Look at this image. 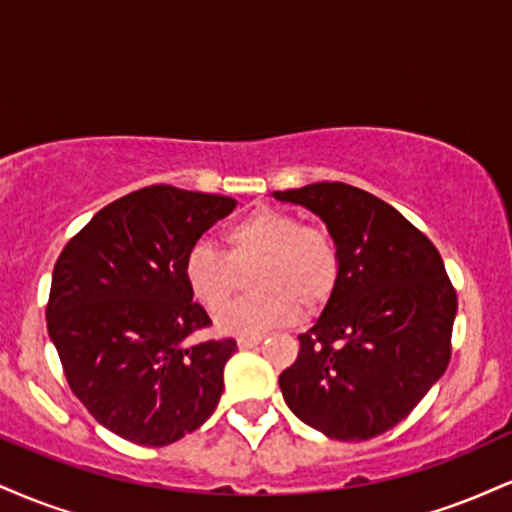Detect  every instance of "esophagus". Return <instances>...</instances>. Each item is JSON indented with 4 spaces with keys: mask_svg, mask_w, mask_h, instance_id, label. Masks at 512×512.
Returning <instances> with one entry per match:
<instances>
[{
    "mask_svg": "<svg viewBox=\"0 0 512 512\" xmlns=\"http://www.w3.org/2000/svg\"><path fill=\"white\" fill-rule=\"evenodd\" d=\"M260 342H262V334H252V337H240L238 346L240 349H252V346H257Z\"/></svg>",
    "mask_w": 512,
    "mask_h": 512,
    "instance_id": "1",
    "label": "esophagus"
}]
</instances>
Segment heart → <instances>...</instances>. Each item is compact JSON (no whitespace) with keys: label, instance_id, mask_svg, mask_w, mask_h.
<instances>
[{"label":"heart","instance_id":"obj_1","mask_svg":"<svg viewBox=\"0 0 512 512\" xmlns=\"http://www.w3.org/2000/svg\"><path fill=\"white\" fill-rule=\"evenodd\" d=\"M226 255L209 245H195L182 257V281L207 313H221L240 286V272L250 274L243 301L219 317V330L252 337L286 325L298 310L315 313L334 296L342 276V252L325 226L301 223L279 207H257L223 231Z\"/></svg>","mask_w":512,"mask_h":512}]
</instances>
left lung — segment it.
<instances>
[{"label": "left lung", "instance_id": "left-lung-1", "mask_svg": "<svg viewBox=\"0 0 512 512\" xmlns=\"http://www.w3.org/2000/svg\"><path fill=\"white\" fill-rule=\"evenodd\" d=\"M327 223L342 276L301 351L279 375L303 424L368 440L407 419L452 354L457 293L436 245L390 204L344 182L274 192Z\"/></svg>", "mask_w": 512, "mask_h": 512}]
</instances>
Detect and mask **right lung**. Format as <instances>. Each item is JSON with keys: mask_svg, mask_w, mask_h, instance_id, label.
Wrapping results in <instances>:
<instances>
[{"mask_svg": "<svg viewBox=\"0 0 512 512\" xmlns=\"http://www.w3.org/2000/svg\"><path fill=\"white\" fill-rule=\"evenodd\" d=\"M233 209L231 197L142 187L98 211L57 257L45 317L64 378L129 443H175L219 404L236 339L185 344L211 320L182 281V257Z\"/></svg>", "mask_w": 512, "mask_h": 512, "instance_id": "add662e5", "label": "right lung"}]
</instances>
